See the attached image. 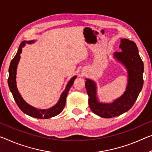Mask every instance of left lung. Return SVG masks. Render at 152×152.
<instances>
[{"instance_id":"1","label":"left lung","mask_w":152,"mask_h":152,"mask_svg":"<svg viewBox=\"0 0 152 152\" xmlns=\"http://www.w3.org/2000/svg\"><path fill=\"white\" fill-rule=\"evenodd\" d=\"M120 48L122 52H115L114 57L127 69L128 81L126 90L122 96L112 103H100L96 99V83L86 79V88L88 94V103L91 110L97 115L111 118L128 111L136 101L143 85V62L140 57L134 42L126 39H121Z\"/></svg>"}]
</instances>
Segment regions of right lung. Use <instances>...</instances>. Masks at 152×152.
Here are the masks:
<instances>
[{"instance_id": "obj_1", "label": "right lung", "mask_w": 152, "mask_h": 152, "mask_svg": "<svg viewBox=\"0 0 152 152\" xmlns=\"http://www.w3.org/2000/svg\"><path fill=\"white\" fill-rule=\"evenodd\" d=\"M34 41H23L20 45L19 48H18V52L16 53L12 60H11L10 66L9 68V78H8V85L10 89L11 93H12L14 100L19 108L22 110L24 113H26L31 117L39 119H48L50 118H52L58 114L61 113L65 107V103H66V99L68 94V92L70 88L74 83L75 79H76V76L73 77L71 78V80L67 84L66 88L64 92L60 96V99L58 101V103L51 108L48 109H37L34 107L29 105L28 104L25 102V100L22 99L21 96L20 94L18 92L17 86H16V69H17L18 64L19 62L20 58V53H22V48L25 45L26 43H32Z\"/></svg>"}]
</instances>
